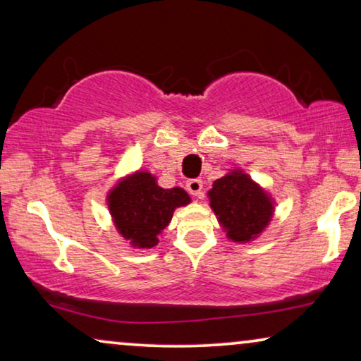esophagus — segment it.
I'll return each instance as SVG.
<instances>
[{"instance_id": "esophagus-1", "label": "esophagus", "mask_w": 361, "mask_h": 361, "mask_svg": "<svg viewBox=\"0 0 361 361\" xmlns=\"http://www.w3.org/2000/svg\"><path fill=\"white\" fill-rule=\"evenodd\" d=\"M202 189H204V182H202L200 179L187 180V190H189L194 197H200Z\"/></svg>"}]
</instances>
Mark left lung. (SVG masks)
<instances>
[{
    "instance_id": "left-lung-1",
    "label": "left lung",
    "mask_w": 361,
    "mask_h": 361,
    "mask_svg": "<svg viewBox=\"0 0 361 361\" xmlns=\"http://www.w3.org/2000/svg\"><path fill=\"white\" fill-rule=\"evenodd\" d=\"M209 199L226 236L236 243L255 240L273 219V199L241 169L216 179Z\"/></svg>"
}]
</instances>
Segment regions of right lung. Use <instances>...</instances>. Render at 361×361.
<instances>
[{
  "label": "right lung",
  "instance_id": "obj_1",
  "mask_svg": "<svg viewBox=\"0 0 361 361\" xmlns=\"http://www.w3.org/2000/svg\"><path fill=\"white\" fill-rule=\"evenodd\" d=\"M113 224L133 248H154L177 207L190 202L180 187L162 189L149 172L137 171L118 182L108 194Z\"/></svg>",
  "mask_w": 361,
  "mask_h": 361
}]
</instances>
